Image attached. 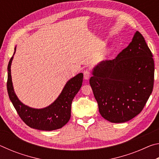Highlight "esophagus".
Wrapping results in <instances>:
<instances>
[{
	"instance_id": "esophagus-1",
	"label": "esophagus",
	"mask_w": 159,
	"mask_h": 159,
	"mask_svg": "<svg viewBox=\"0 0 159 159\" xmlns=\"http://www.w3.org/2000/svg\"><path fill=\"white\" fill-rule=\"evenodd\" d=\"M83 75H84V79L85 80H88L90 76V71L89 69H85L84 71H83Z\"/></svg>"
}]
</instances>
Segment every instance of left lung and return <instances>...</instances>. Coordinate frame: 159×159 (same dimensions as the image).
<instances>
[{
	"label": "left lung",
	"mask_w": 159,
	"mask_h": 159,
	"mask_svg": "<svg viewBox=\"0 0 159 159\" xmlns=\"http://www.w3.org/2000/svg\"><path fill=\"white\" fill-rule=\"evenodd\" d=\"M152 57L144 37L136 31L116 57L94 67L90 84L102 117L124 123L142 111L154 87Z\"/></svg>",
	"instance_id": "left-lung-1"
}]
</instances>
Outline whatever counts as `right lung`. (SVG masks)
Returning a JSON list of instances; mask_svg holds the SVG:
<instances>
[{"label": "right lung", "instance_id": "obj_1", "mask_svg": "<svg viewBox=\"0 0 159 159\" xmlns=\"http://www.w3.org/2000/svg\"><path fill=\"white\" fill-rule=\"evenodd\" d=\"M13 56L7 66V89L10 101L21 120L30 128L40 130L50 131L62 128L68 123L71 117L72 100L81 88L83 73L77 74L69 80L58 98L50 105L43 109L31 108L24 104L14 91L11 76Z\"/></svg>", "mask_w": 159, "mask_h": 159}]
</instances>
